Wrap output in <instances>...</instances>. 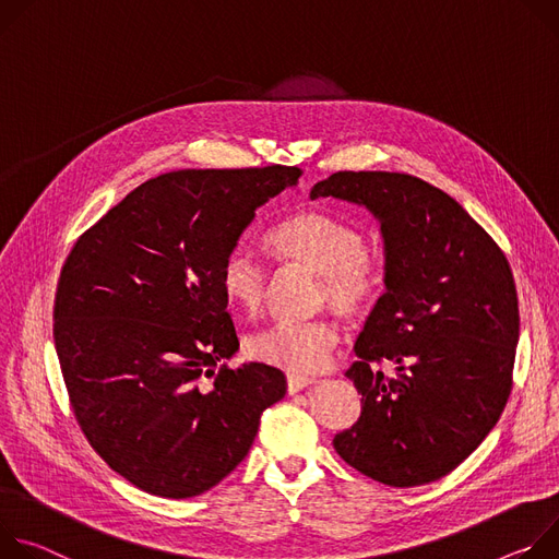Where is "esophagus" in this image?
<instances>
[{
    "label": "esophagus",
    "mask_w": 559,
    "mask_h": 559,
    "mask_svg": "<svg viewBox=\"0 0 559 559\" xmlns=\"http://www.w3.org/2000/svg\"><path fill=\"white\" fill-rule=\"evenodd\" d=\"M308 384H313V378H308V376H288V380H286V389L290 395L304 391Z\"/></svg>",
    "instance_id": "34e87169"
}]
</instances>
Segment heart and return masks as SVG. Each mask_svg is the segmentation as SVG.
<instances>
[{
    "label": "heart",
    "instance_id": "heart-1",
    "mask_svg": "<svg viewBox=\"0 0 559 559\" xmlns=\"http://www.w3.org/2000/svg\"><path fill=\"white\" fill-rule=\"evenodd\" d=\"M269 243L286 262L320 275V299L346 318L366 316L384 290V262L366 251L364 233L350 222L326 213L306 211L288 217L269 235ZM224 297L243 313H258L264 299V266L246 251L224 260L219 275ZM340 340L331 320L282 322L248 342L253 357L288 373H313L322 368Z\"/></svg>",
    "mask_w": 559,
    "mask_h": 559
}]
</instances>
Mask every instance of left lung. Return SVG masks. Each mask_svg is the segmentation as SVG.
<instances>
[{
  "label": "left lung",
  "mask_w": 559,
  "mask_h": 559,
  "mask_svg": "<svg viewBox=\"0 0 559 559\" xmlns=\"http://www.w3.org/2000/svg\"><path fill=\"white\" fill-rule=\"evenodd\" d=\"M316 198L364 206L384 239L386 293L346 370L361 415L333 447L376 481H436L484 442L511 395L520 337L511 266L451 195L419 177L340 170L313 186ZM382 358L395 379L374 368Z\"/></svg>",
  "instance_id": "left-lung-1"
}]
</instances>
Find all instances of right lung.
I'll list each match as a JSON object with an SVG mask.
<instances>
[{
  "instance_id": "1",
  "label": "right lung",
  "mask_w": 559,
  "mask_h": 559,
  "mask_svg": "<svg viewBox=\"0 0 559 559\" xmlns=\"http://www.w3.org/2000/svg\"><path fill=\"white\" fill-rule=\"evenodd\" d=\"M299 175L280 164L159 175L88 228L61 269L52 335L75 417L146 492L183 500L219 484L286 393L269 364L216 370L239 348L219 275L255 211Z\"/></svg>"
}]
</instances>
